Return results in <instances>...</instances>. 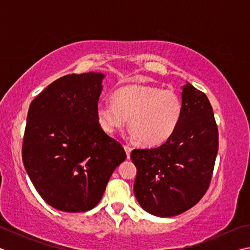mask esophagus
Segmentation results:
<instances>
[{
  "mask_svg": "<svg viewBox=\"0 0 250 250\" xmlns=\"http://www.w3.org/2000/svg\"><path fill=\"white\" fill-rule=\"evenodd\" d=\"M125 147V153H126V158H130V153H131V150H132V149H131V147L129 146H124Z\"/></svg>",
  "mask_w": 250,
  "mask_h": 250,
  "instance_id": "obj_1",
  "label": "esophagus"
}]
</instances>
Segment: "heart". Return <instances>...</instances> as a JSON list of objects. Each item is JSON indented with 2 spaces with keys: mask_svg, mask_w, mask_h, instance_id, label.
Returning <instances> with one entry per match:
<instances>
[{
  "mask_svg": "<svg viewBox=\"0 0 250 250\" xmlns=\"http://www.w3.org/2000/svg\"><path fill=\"white\" fill-rule=\"evenodd\" d=\"M183 105L174 91L149 84H130L112 95V101L97 104L96 115L100 128L113 133L124 128L126 119L132 137L139 145H163L180 125Z\"/></svg>",
  "mask_w": 250,
  "mask_h": 250,
  "instance_id": "obj_1",
  "label": "heart"
}]
</instances>
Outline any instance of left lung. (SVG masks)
<instances>
[{
	"mask_svg": "<svg viewBox=\"0 0 250 250\" xmlns=\"http://www.w3.org/2000/svg\"><path fill=\"white\" fill-rule=\"evenodd\" d=\"M183 113L167 142L153 149H134L133 191L147 213L171 217L200 202L209 188L218 151V130L204 92L186 83Z\"/></svg>",
	"mask_w": 250,
	"mask_h": 250,
	"instance_id": "1",
	"label": "left lung"
}]
</instances>
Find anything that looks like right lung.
I'll return each mask as SVG.
<instances>
[{
    "mask_svg": "<svg viewBox=\"0 0 250 250\" xmlns=\"http://www.w3.org/2000/svg\"><path fill=\"white\" fill-rule=\"evenodd\" d=\"M104 77L94 71L66 75L29 105L23 163L36 191L56 209L94 208L112 172L126 158L121 143L97 120Z\"/></svg>",
    "mask_w": 250,
    "mask_h": 250,
    "instance_id": "right-lung-1",
    "label": "right lung"
}]
</instances>
